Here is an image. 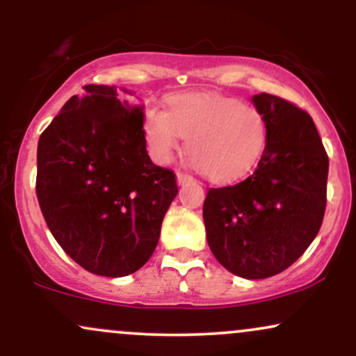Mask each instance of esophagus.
<instances>
[{
	"label": "esophagus",
	"mask_w": 356,
	"mask_h": 356,
	"mask_svg": "<svg viewBox=\"0 0 356 356\" xmlns=\"http://www.w3.org/2000/svg\"><path fill=\"white\" fill-rule=\"evenodd\" d=\"M192 181H194V177H192V175H189V174H184V172L177 174V182L181 184V186H184V184H189Z\"/></svg>",
	"instance_id": "1"
}]
</instances>
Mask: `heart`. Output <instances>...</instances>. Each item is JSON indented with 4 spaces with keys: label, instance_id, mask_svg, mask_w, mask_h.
<instances>
[{
    "label": "heart",
    "instance_id": "obj_1",
    "mask_svg": "<svg viewBox=\"0 0 356 356\" xmlns=\"http://www.w3.org/2000/svg\"><path fill=\"white\" fill-rule=\"evenodd\" d=\"M142 132L159 164L172 161L187 138V154L207 179L229 182L248 174L264 152L268 122L254 105L220 93H182L167 100V112L147 107Z\"/></svg>",
    "mask_w": 356,
    "mask_h": 356
}]
</instances>
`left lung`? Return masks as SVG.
Listing matches in <instances>:
<instances>
[{"mask_svg": "<svg viewBox=\"0 0 356 356\" xmlns=\"http://www.w3.org/2000/svg\"><path fill=\"white\" fill-rule=\"evenodd\" d=\"M268 140L254 172L207 191L204 224L212 254L232 275L263 280L284 271L320 231L326 207L328 155L308 112L257 93Z\"/></svg>", "mask_w": 356, "mask_h": 356, "instance_id": "1", "label": "left lung"}]
</instances>
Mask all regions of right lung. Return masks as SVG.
Here are the masks:
<instances>
[{"label":"right lung","instance_id":"add662e5","mask_svg":"<svg viewBox=\"0 0 356 356\" xmlns=\"http://www.w3.org/2000/svg\"><path fill=\"white\" fill-rule=\"evenodd\" d=\"M43 130L36 197L53 238L93 275L120 277L149 261L177 181L155 165L144 105L108 85H85Z\"/></svg>","mask_w":356,"mask_h":356}]
</instances>
